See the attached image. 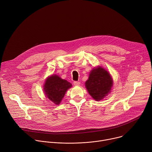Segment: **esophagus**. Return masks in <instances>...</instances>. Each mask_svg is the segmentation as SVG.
Here are the masks:
<instances>
[{
  "instance_id": "34e87169",
  "label": "esophagus",
  "mask_w": 152,
  "mask_h": 152,
  "mask_svg": "<svg viewBox=\"0 0 152 152\" xmlns=\"http://www.w3.org/2000/svg\"><path fill=\"white\" fill-rule=\"evenodd\" d=\"M73 84H74L75 86H79L80 85V82H77V81H75L73 82Z\"/></svg>"
}]
</instances>
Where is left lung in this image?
Wrapping results in <instances>:
<instances>
[{
    "instance_id": "8db88e82",
    "label": "left lung",
    "mask_w": 152,
    "mask_h": 152,
    "mask_svg": "<svg viewBox=\"0 0 152 152\" xmlns=\"http://www.w3.org/2000/svg\"><path fill=\"white\" fill-rule=\"evenodd\" d=\"M85 84L90 95L95 100L99 101L111 92L113 80L109 72L99 66L91 71Z\"/></svg>"
}]
</instances>
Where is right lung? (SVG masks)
<instances>
[{
	"instance_id": "1",
	"label": "right lung",
	"mask_w": 152,
	"mask_h": 152,
	"mask_svg": "<svg viewBox=\"0 0 152 152\" xmlns=\"http://www.w3.org/2000/svg\"><path fill=\"white\" fill-rule=\"evenodd\" d=\"M72 86L67 80L61 79L56 75L49 76L44 84L46 96L53 103L59 104L68 89Z\"/></svg>"
}]
</instances>
